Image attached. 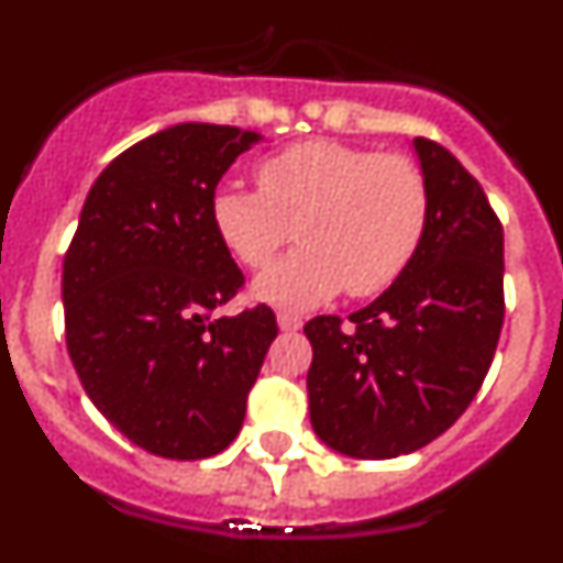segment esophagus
<instances>
[{
	"label": "esophagus",
	"mask_w": 563,
	"mask_h": 563,
	"mask_svg": "<svg viewBox=\"0 0 563 563\" xmlns=\"http://www.w3.org/2000/svg\"><path fill=\"white\" fill-rule=\"evenodd\" d=\"M301 324H305V321H301V316H296V312H287V310L278 312V327H282L285 332L301 330Z\"/></svg>",
	"instance_id": "34e87169"
}]
</instances>
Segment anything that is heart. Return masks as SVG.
<instances>
[{
    "label": "heart",
    "mask_w": 563,
    "mask_h": 563,
    "mask_svg": "<svg viewBox=\"0 0 563 563\" xmlns=\"http://www.w3.org/2000/svg\"><path fill=\"white\" fill-rule=\"evenodd\" d=\"M258 188L222 183L211 222L247 271L301 247L256 282L278 307H310L346 290L369 298L391 287L420 251L431 220V186L409 154L341 141H305L262 157Z\"/></svg>",
    "instance_id": "1"
}]
</instances>
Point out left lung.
Instances as JSON below:
<instances>
[{"mask_svg": "<svg viewBox=\"0 0 563 563\" xmlns=\"http://www.w3.org/2000/svg\"><path fill=\"white\" fill-rule=\"evenodd\" d=\"M431 186L420 251L369 307L316 316L307 372L312 429L357 460H391L449 431L479 391L505 324V233L479 180L417 137Z\"/></svg>", "mask_w": 563, "mask_h": 563, "instance_id": "8db88e82", "label": "left lung"}]
</instances>
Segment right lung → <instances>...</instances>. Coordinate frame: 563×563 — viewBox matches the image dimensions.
<instances>
[{"label": "right lung", "mask_w": 563, "mask_h": 563, "mask_svg": "<svg viewBox=\"0 0 563 563\" xmlns=\"http://www.w3.org/2000/svg\"><path fill=\"white\" fill-rule=\"evenodd\" d=\"M256 141L180 123L134 143L89 188L64 256V335L84 391L154 456L225 451L278 335L267 305L220 316L245 276L213 231L211 194Z\"/></svg>", "instance_id": "right-lung-1"}]
</instances>
